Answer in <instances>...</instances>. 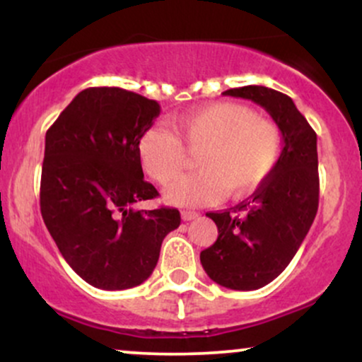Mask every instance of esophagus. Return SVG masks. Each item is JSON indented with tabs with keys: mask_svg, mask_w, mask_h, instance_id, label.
<instances>
[{
	"mask_svg": "<svg viewBox=\"0 0 362 362\" xmlns=\"http://www.w3.org/2000/svg\"><path fill=\"white\" fill-rule=\"evenodd\" d=\"M199 216V213H195V211H182V219L184 221H192Z\"/></svg>",
	"mask_w": 362,
	"mask_h": 362,
	"instance_id": "34e87169",
	"label": "esophagus"
}]
</instances>
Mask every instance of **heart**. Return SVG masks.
I'll return each instance as SVG.
<instances>
[{
	"label": "heart",
	"mask_w": 362,
	"mask_h": 362,
	"mask_svg": "<svg viewBox=\"0 0 362 362\" xmlns=\"http://www.w3.org/2000/svg\"><path fill=\"white\" fill-rule=\"evenodd\" d=\"M173 130L161 124L148 127L138 141V155L153 180L170 185L185 169V150L198 153L199 172L165 194L175 206L214 204L224 190L231 197L250 192L271 175L282 151L277 124L238 102L211 103L180 115Z\"/></svg>",
	"instance_id": "1"
}]
</instances>
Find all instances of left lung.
Listing matches in <instances>:
<instances>
[{
	"instance_id": "8db88e82",
	"label": "left lung",
	"mask_w": 362,
	"mask_h": 362,
	"mask_svg": "<svg viewBox=\"0 0 362 362\" xmlns=\"http://www.w3.org/2000/svg\"><path fill=\"white\" fill-rule=\"evenodd\" d=\"M224 95L264 107L284 143L276 168L250 197L223 213L206 214L218 226V240L201 252L206 274L224 288L253 291L288 267L317 216V134L281 91L250 85Z\"/></svg>"
}]
</instances>
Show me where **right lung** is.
Returning <instances> with one entry per match:
<instances>
[{
  "mask_svg": "<svg viewBox=\"0 0 362 362\" xmlns=\"http://www.w3.org/2000/svg\"><path fill=\"white\" fill-rule=\"evenodd\" d=\"M160 103L117 86L80 91L45 132L40 213L61 255L105 291L139 286L163 238L180 226L173 207L134 209L158 197L144 180L138 141Z\"/></svg>",
  "mask_w": 362,
  "mask_h": 362,
  "instance_id": "1",
  "label": "right lung"
}]
</instances>
